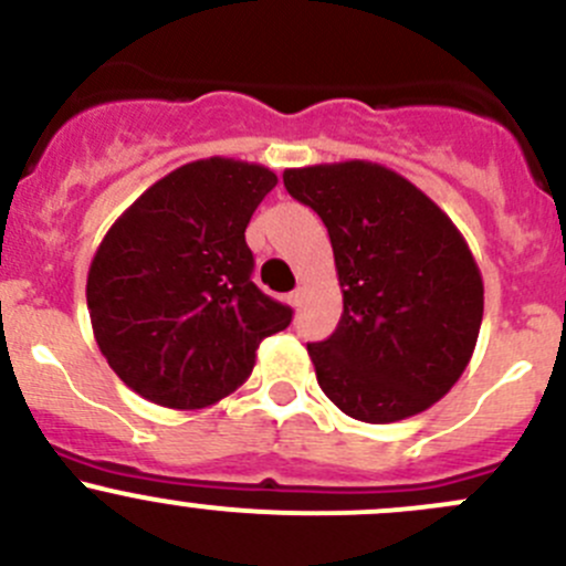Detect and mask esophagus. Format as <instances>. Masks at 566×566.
Masks as SVG:
<instances>
[{"label":"esophagus","instance_id":"1","mask_svg":"<svg viewBox=\"0 0 566 566\" xmlns=\"http://www.w3.org/2000/svg\"><path fill=\"white\" fill-rule=\"evenodd\" d=\"M287 301H290V306H301L304 304V290H293V293L287 295Z\"/></svg>","mask_w":566,"mask_h":566}]
</instances>
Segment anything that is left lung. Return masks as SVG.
Returning <instances> with one entry per match:
<instances>
[{"mask_svg": "<svg viewBox=\"0 0 566 566\" xmlns=\"http://www.w3.org/2000/svg\"><path fill=\"white\" fill-rule=\"evenodd\" d=\"M290 197L328 227L342 317L306 345L325 397L389 424L436 405L465 373L484 284L465 238L424 191L373 161L284 169Z\"/></svg>", "mask_w": 566, "mask_h": 566, "instance_id": "left-lung-1", "label": "left lung"}]
</instances>
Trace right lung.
<instances>
[{
    "instance_id": "right-lung-1",
    "label": "right lung",
    "mask_w": 566,
    "mask_h": 566,
    "mask_svg": "<svg viewBox=\"0 0 566 566\" xmlns=\"http://www.w3.org/2000/svg\"><path fill=\"white\" fill-rule=\"evenodd\" d=\"M276 186L268 167L202 158L153 182L101 241L87 273L93 334L128 389L175 410L232 394L293 310L254 282L247 227Z\"/></svg>"
}]
</instances>
